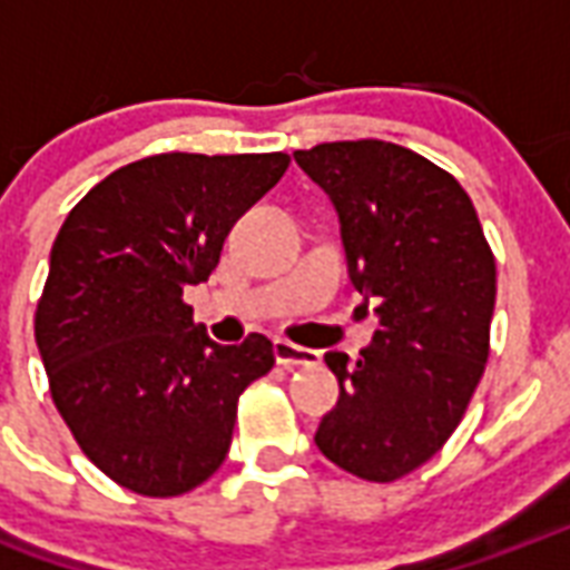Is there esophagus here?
Wrapping results in <instances>:
<instances>
[{
	"instance_id": "1",
	"label": "esophagus",
	"mask_w": 570,
	"mask_h": 570,
	"mask_svg": "<svg viewBox=\"0 0 570 570\" xmlns=\"http://www.w3.org/2000/svg\"><path fill=\"white\" fill-rule=\"evenodd\" d=\"M274 360L281 362L284 368H296V365H317L320 353L317 350L298 347V344H289V341L277 338L274 341Z\"/></svg>"
}]
</instances>
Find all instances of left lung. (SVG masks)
<instances>
[{"mask_svg": "<svg viewBox=\"0 0 570 570\" xmlns=\"http://www.w3.org/2000/svg\"><path fill=\"white\" fill-rule=\"evenodd\" d=\"M338 214L350 284L374 302V338L350 362L332 350L338 404L320 453L374 483L432 459L453 435L489 356L495 259L453 175L390 141L296 150Z\"/></svg>", "mask_w": 570, "mask_h": 570, "instance_id": "8db88e82", "label": "left lung"}]
</instances>
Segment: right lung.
I'll list each match as a JSON object with an SVG mask.
<instances>
[{"mask_svg": "<svg viewBox=\"0 0 570 570\" xmlns=\"http://www.w3.org/2000/svg\"><path fill=\"white\" fill-rule=\"evenodd\" d=\"M286 154H159L117 168L62 223L36 311L50 395L92 465L138 495H180L223 465L238 395L274 365L253 332L223 347L184 289L284 178Z\"/></svg>", "mask_w": 570, "mask_h": 570, "instance_id": "obj_1", "label": "right lung"}]
</instances>
